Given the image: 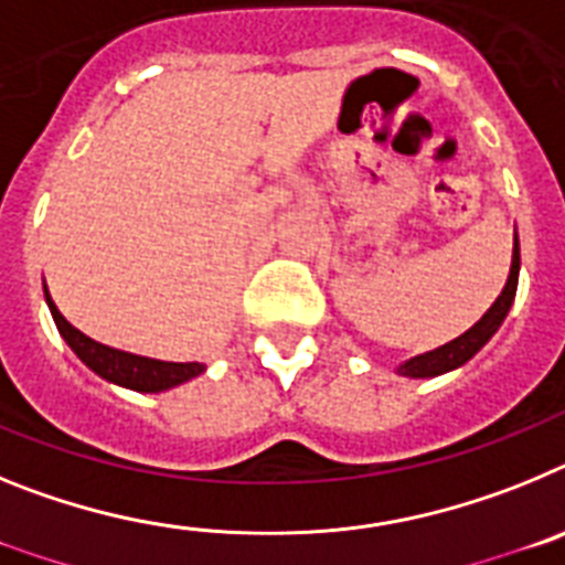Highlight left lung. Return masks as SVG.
Segmentation results:
<instances>
[{
    "label": "left lung",
    "mask_w": 565,
    "mask_h": 565,
    "mask_svg": "<svg viewBox=\"0 0 565 565\" xmlns=\"http://www.w3.org/2000/svg\"><path fill=\"white\" fill-rule=\"evenodd\" d=\"M518 274H521V248H518V232H515V246H512V266H509L507 286H503V291L498 294L495 302L489 306V311L483 313L476 326L469 328V331H463L461 337L452 339V342L441 344V348H436V351L418 353V356L398 364L396 367L398 376H407V379L441 376V373L456 371V367H461L463 362H469V359L476 356L483 344L495 337V331L501 328L503 319H507L509 308H512V302H515Z\"/></svg>",
    "instance_id": "left-lung-1"
}]
</instances>
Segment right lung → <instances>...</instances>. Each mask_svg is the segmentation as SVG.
Wrapping results in <instances>:
<instances>
[{"label": "right lung", "mask_w": 565, "mask_h": 565, "mask_svg": "<svg viewBox=\"0 0 565 565\" xmlns=\"http://www.w3.org/2000/svg\"><path fill=\"white\" fill-rule=\"evenodd\" d=\"M44 302H47L50 313H53V322H56L62 339L70 344V351L76 353L89 371L98 373L107 382L118 384V387L138 393H163L206 371V364L201 362H163V359L138 356V353L118 351V348H109V344L89 339L87 333L73 328L62 317V311H58L53 297H50L47 286H44Z\"/></svg>", "instance_id": "add662e5"}]
</instances>
